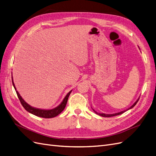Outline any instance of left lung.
Here are the masks:
<instances>
[{"label":"left lung","instance_id":"obj_1","mask_svg":"<svg viewBox=\"0 0 156 156\" xmlns=\"http://www.w3.org/2000/svg\"><path fill=\"white\" fill-rule=\"evenodd\" d=\"M139 98H138V100H137L136 102H135L131 107H130L129 108H128L127 110H128V109H131V108H133L135 105H136V104L137 103V102L139 101ZM93 111L96 113L97 114H98V115H100V116H102V117H113V116H116V115H120V114H122L124 112H126V110L125 111H123V112H119V113H114V114H104V113H98L97 112H96L94 111V110H93Z\"/></svg>","mask_w":156,"mask_h":156}]
</instances>
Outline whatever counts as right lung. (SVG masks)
I'll return each mask as SVG.
<instances>
[{"instance_id":"right-lung-1","label":"right lung","mask_w":156,"mask_h":156,"mask_svg":"<svg viewBox=\"0 0 156 156\" xmlns=\"http://www.w3.org/2000/svg\"><path fill=\"white\" fill-rule=\"evenodd\" d=\"M12 83L13 87L15 88V89L16 90V87H15V85L14 83L12 80ZM72 91H70L67 95L66 97H65V98L63 99V102L61 103L59 105H58V107H56V108L52 109H50V110H44V109H36V108H32L30 105H28L26 102L24 101V100L22 98V97H21V95L19 94V93H18V91L16 90V93L17 94V97L20 100V102H21L22 105L23 106V108L27 110V112H28L29 113H30L34 115H36V116L37 117H42V118H46V119H48V118H53L54 117L57 116L59 113H61L63 111V109H65V106H66V104L67 102V100L69 98V97L70 94H71Z\"/></svg>"}]
</instances>
